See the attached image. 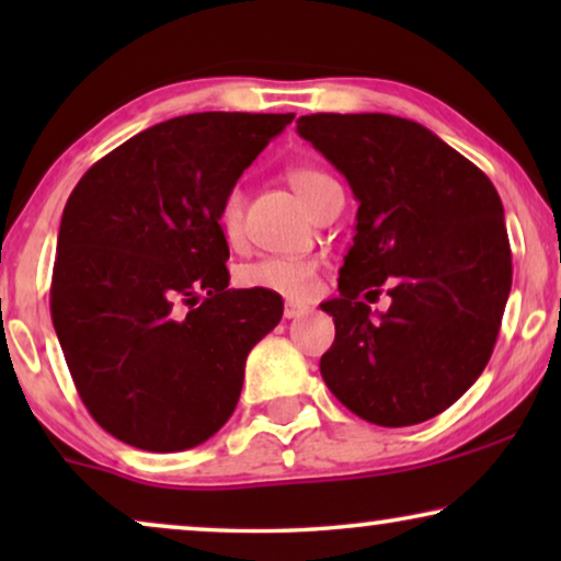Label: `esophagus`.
<instances>
[{
    "label": "esophagus",
    "mask_w": 561,
    "mask_h": 561,
    "mask_svg": "<svg viewBox=\"0 0 561 561\" xmlns=\"http://www.w3.org/2000/svg\"><path fill=\"white\" fill-rule=\"evenodd\" d=\"M306 311H309V306H304V304L286 301V306H283V317L286 319H298V317H304Z\"/></svg>",
    "instance_id": "obj_1"
}]
</instances>
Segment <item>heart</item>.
<instances>
[{
  "label": "heart",
  "mask_w": 561,
  "mask_h": 561,
  "mask_svg": "<svg viewBox=\"0 0 561 561\" xmlns=\"http://www.w3.org/2000/svg\"><path fill=\"white\" fill-rule=\"evenodd\" d=\"M332 181L327 173L317 171L311 165H294L288 168V183L296 188V194L311 206L313 198L327 183ZM242 214L244 198L240 188H229L221 196L217 209V225L221 237L229 244L242 240ZM319 273V260L306 255H267L250 260L237 267L234 280L240 288L248 290H265V294H278L286 298H306L313 294Z\"/></svg>",
  "instance_id": "heart-1"
}]
</instances>
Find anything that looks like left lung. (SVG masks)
Instances as JSON below:
<instances>
[{
	"instance_id": "obj_1",
	"label": "left lung",
	"mask_w": 561,
	"mask_h": 561,
	"mask_svg": "<svg viewBox=\"0 0 561 561\" xmlns=\"http://www.w3.org/2000/svg\"><path fill=\"white\" fill-rule=\"evenodd\" d=\"M296 129L359 202L321 378L359 419L411 426L447 411L485 370L511 294L501 196L485 173L419 122L309 114ZM386 287L391 309L358 301Z\"/></svg>"
}]
</instances>
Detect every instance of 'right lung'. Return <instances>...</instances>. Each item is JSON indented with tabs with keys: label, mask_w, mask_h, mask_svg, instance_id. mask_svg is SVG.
<instances>
[{
	"label": "right lung",
	"mask_w": 561,
	"mask_h": 561,
	"mask_svg": "<svg viewBox=\"0 0 561 561\" xmlns=\"http://www.w3.org/2000/svg\"><path fill=\"white\" fill-rule=\"evenodd\" d=\"M294 114L202 112L142 129L68 196L50 317L83 405L129 447L181 451L232 416L278 294L229 286L221 196Z\"/></svg>",
	"instance_id": "right-lung-1"
}]
</instances>
